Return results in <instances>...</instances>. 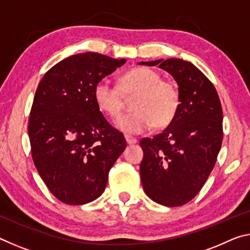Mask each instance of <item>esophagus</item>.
Instances as JSON below:
<instances>
[{"instance_id":"1","label":"esophagus","mask_w":250,"mask_h":250,"mask_svg":"<svg viewBox=\"0 0 250 250\" xmlns=\"http://www.w3.org/2000/svg\"><path fill=\"white\" fill-rule=\"evenodd\" d=\"M125 141H126V143H128V145H135V143L138 142L137 139L130 137V135H125Z\"/></svg>"}]
</instances>
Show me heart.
<instances>
[{
	"mask_svg": "<svg viewBox=\"0 0 250 250\" xmlns=\"http://www.w3.org/2000/svg\"><path fill=\"white\" fill-rule=\"evenodd\" d=\"M94 96L101 111L117 117L124 109L125 97H134L133 112L118 117L115 125L126 134H140L152 126L163 128L175 117L180 107V91L171 80L149 67H138L120 78V84L103 79L96 84Z\"/></svg>",
	"mask_w": 250,
	"mask_h": 250,
	"instance_id": "heart-1",
	"label": "heart"
}]
</instances>
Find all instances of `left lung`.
I'll use <instances>...</instances> for the list:
<instances>
[{
    "label": "left lung",
    "instance_id": "left-lung-1",
    "mask_svg": "<svg viewBox=\"0 0 250 250\" xmlns=\"http://www.w3.org/2000/svg\"><path fill=\"white\" fill-rule=\"evenodd\" d=\"M173 76L180 107L162 133L140 141L143 189L158 204L174 207L197 195L216 163L223 141V110L210 80L180 58L141 62Z\"/></svg>",
    "mask_w": 250,
    "mask_h": 250
}]
</instances>
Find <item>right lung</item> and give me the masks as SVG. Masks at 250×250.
Wrapping results in <instances>:
<instances>
[{
  "instance_id": "right-lung-1",
  "label": "right lung",
  "mask_w": 250,
  "mask_h": 250,
  "mask_svg": "<svg viewBox=\"0 0 250 250\" xmlns=\"http://www.w3.org/2000/svg\"><path fill=\"white\" fill-rule=\"evenodd\" d=\"M125 59L98 53L69 56L53 66L37 87L28 137L34 164L59 201L83 205L104 193L110 168L126 146L96 104V84Z\"/></svg>"
}]
</instances>
